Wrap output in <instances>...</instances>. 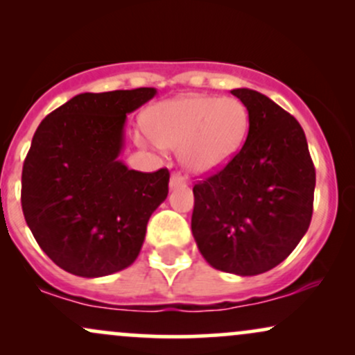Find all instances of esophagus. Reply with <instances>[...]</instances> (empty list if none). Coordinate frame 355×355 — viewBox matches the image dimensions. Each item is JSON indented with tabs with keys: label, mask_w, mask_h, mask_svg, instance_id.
<instances>
[{
	"label": "esophagus",
	"mask_w": 355,
	"mask_h": 355,
	"mask_svg": "<svg viewBox=\"0 0 355 355\" xmlns=\"http://www.w3.org/2000/svg\"><path fill=\"white\" fill-rule=\"evenodd\" d=\"M187 182L180 173H173L170 178V189H177V187H185Z\"/></svg>",
	"instance_id": "obj_1"
}]
</instances>
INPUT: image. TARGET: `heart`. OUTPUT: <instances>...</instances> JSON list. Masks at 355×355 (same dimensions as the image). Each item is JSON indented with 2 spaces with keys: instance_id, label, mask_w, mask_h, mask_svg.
I'll use <instances>...</instances> for the list:
<instances>
[{
  "instance_id": "obj_1",
  "label": "heart",
  "mask_w": 355,
  "mask_h": 355,
  "mask_svg": "<svg viewBox=\"0 0 355 355\" xmlns=\"http://www.w3.org/2000/svg\"><path fill=\"white\" fill-rule=\"evenodd\" d=\"M248 126L250 115L240 100L191 93L153 105L145 115L146 133H138L137 141L178 150L185 170L210 175L239 153Z\"/></svg>"
}]
</instances>
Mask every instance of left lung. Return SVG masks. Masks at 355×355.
Listing matches in <instances>:
<instances>
[{
  "instance_id": "obj_1",
  "label": "left lung",
  "mask_w": 355,
  "mask_h": 355,
  "mask_svg": "<svg viewBox=\"0 0 355 355\" xmlns=\"http://www.w3.org/2000/svg\"><path fill=\"white\" fill-rule=\"evenodd\" d=\"M232 95L250 115L242 150L193 187L191 234L217 270L259 275L284 262L311 225L315 168L291 113L255 89Z\"/></svg>"
}]
</instances>
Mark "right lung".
Segmentation results:
<instances>
[{
	"mask_svg": "<svg viewBox=\"0 0 355 355\" xmlns=\"http://www.w3.org/2000/svg\"><path fill=\"white\" fill-rule=\"evenodd\" d=\"M155 95L80 93L35 132L21 175L24 220L44 254L73 275L96 279L132 266L168 195V170L137 172L118 158L126 115Z\"/></svg>",
	"mask_w": 355,
	"mask_h": 355,
	"instance_id": "1",
	"label": "right lung"
}]
</instances>
